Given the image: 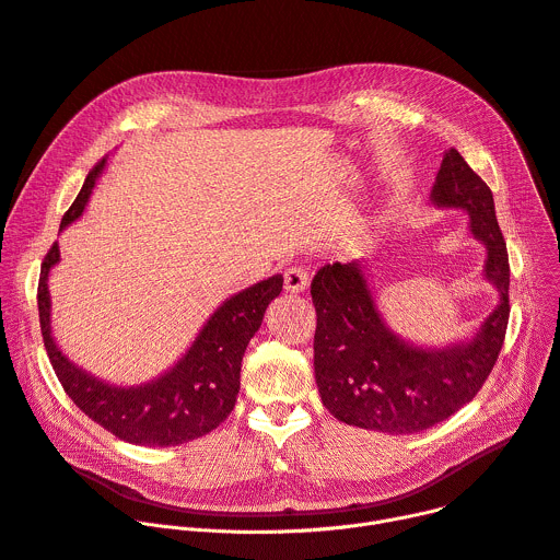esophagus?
Instances as JSON below:
<instances>
[{"instance_id": "esophagus-1", "label": "esophagus", "mask_w": 560, "mask_h": 560, "mask_svg": "<svg viewBox=\"0 0 560 560\" xmlns=\"http://www.w3.org/2000/svg\"><path fill=\"white\" fill-rule=\"evenodd\" d=\"M310 284V271L305 267H291L284 271V289L289 293H301Z\"/></svg>"}]
</instances>
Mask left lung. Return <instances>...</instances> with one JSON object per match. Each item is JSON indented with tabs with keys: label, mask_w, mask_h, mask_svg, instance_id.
Masks as SVG:
<instances>
[{
	"label": "left lung",
	"mask_w": 560,
	"mask_h": 560,
	"mask_svg": "<svg viewBox=\"0 0 560 560\" xmlns=\"http://www.w3.org/2000/svg\"><path fill=\"white\" fill-rule=\"evenodd\" d=\"M430 199L468 212L470 233L486 246L483 278L500 301L472 339L424 348L390 330L359 259L318 269L312 280L316 386L327 411L361 430L402 436L443 422L477 396L504 346L511 269L490 187L450 149Z\"/></svg>",
	"instance_id": "obj_1"
}]
</instances>
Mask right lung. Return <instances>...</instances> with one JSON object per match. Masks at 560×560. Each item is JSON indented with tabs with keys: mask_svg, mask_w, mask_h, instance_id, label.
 I'll list each match as a JSON object with an SVG mask.
<instances>
[{
	"mask_svg": "<svg viewBox=\"0 0 560 560\" xmlns=\"http://www.w3.org/2000/svg\"><path fill=\"white\" fill-rule=\"evenodd\" d=\"M104 167L106 160L88 174L77 201L60 221V230L83 214ZM58 261L60 250L56 242L43 261L38 312L49 361L72 402L104 430L133 445L172 447L217 430L235 409L242 357L259 330L269 303L280 295L282 276H271L225 299L170 371L144 384L117 386L77 366L51 337V295L47 282Z\"/></svg>",
	"mask_w": 560,
	"mask_h": 560,
	"instance_id": "right-lung-1",
	"label": "right lung"
}]
</instances>
